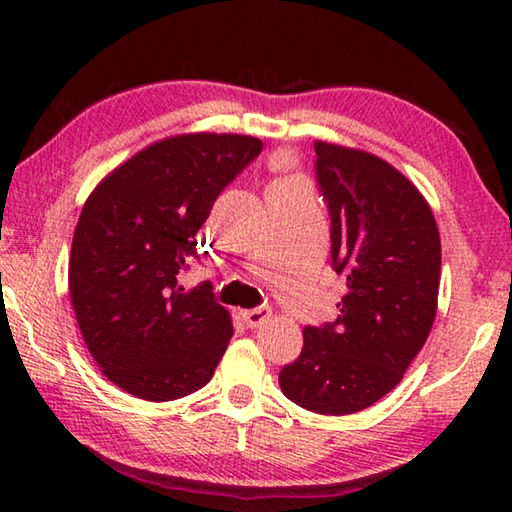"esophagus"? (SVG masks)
I'll use <instances>...</instances> for the list:
<instances>
[{"instance_id":"obj_1","label":"esophagus","mask_w":512,"mask_h":512,"mask_svg":"<svg viewBox=\"0 0 512 512\" xmlns=\"http://www.w3.org/2000/svg\"><path fill=\"white\" fill-rule=\"evenodd\" d=\"M271 318V309L268 307H255V309H246V311H241V320H244V323L253 329V327H259L262 323H266V320Z\"/></svg>"}]
</instances>
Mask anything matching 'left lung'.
Instances as JSON below:
<instances>
[{"mask_svg": "<svg viewBox=\"0 0 512 512\" xmlns=\"http://www.w3.org/2000/svg\"><path fill=\"white\" fill-rule=\"evenodd\" d=\"M314 149L332 268L348 293L334 323L305 327L300 357L280 370V388L307 411L348 415L391 393L427 341L440 235L424 196L391 164L327 142Z\"/></svg>", "mask_w": 512, "mask_h": 512, "instance_id": "left-lung-1", "label": "left lung"}]
</instances>
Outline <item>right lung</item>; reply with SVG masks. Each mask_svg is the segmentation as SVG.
I'll return each mask as SVG.
<instances>
[{
  "label": "right lung",
  "mask_w": 512,
  "mask_h": 512,
  "mask_svg": "<svg viewBox=\"0 0 512 512\" xmlns=\"http://www.w3.org/2000/svg\"><path fill=\"white\" fill-rule=\"evenodd\" d=\"M262 153L250 135L192 133L155 142L99 183L69 257L83 341L112 384L169 402L212 379L235 329L212 284L185 291L198 230L219 194Z\"/></svg>",
  "instance_id": "add662e5"
}]
</instances>
